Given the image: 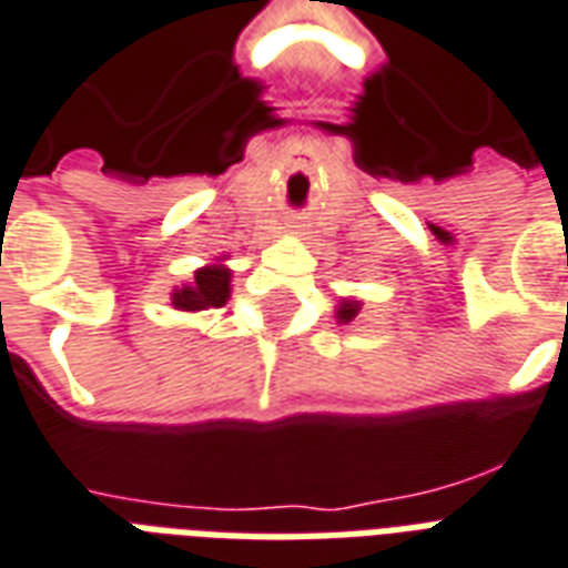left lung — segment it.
<instances>
[{
	"mask_svg": "<svg viewBox=\"0 0 568 568\" xmlns=\"http://www.w3.org/2000/svg\"><path fill=\"white\" fill-rule=\"evenodd\" d=\"M361 301H354V297H342L339 306H336V322L339 324H348L357 318V313H361Z\"/></svg>",
	"mask_w": 568,
	"mask_h": 568,
	"instance_id": "obj_1",
	"label": "left lung"
}]
</instances>
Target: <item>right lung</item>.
I'll list each match as a JSON object with an SVG mask.
<instances>
[{"label": "right lung", "instance_id": "obj_1", "mask_svg": "<svg viewBox=\"0 0 568 568\" xmlns=\"http://www.w3.org/2000/svg\"><path fill=\"white\" fill-rule=\"evenodd\" d=\"M232 297V271L226 267V258H214L193 274V280L179 288H172V306L179 313H205L216 310Z\"/></svg>", "mask_w": 568, "mask_h": 568}]
</instances>
